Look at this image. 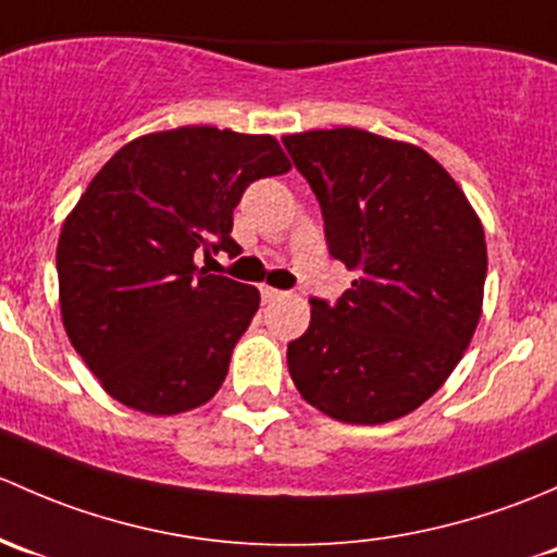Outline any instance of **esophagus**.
<instances>
[{"mask_svg": "<svg viewBox=\"0 0 557 557\" xmlns=\"http://www.w3.org/2000/svg\"><path fill=\"white\" fill-rule=\"evenodd\" d=\"M260 295H262V302H273V300H278V297H284V292L273 289V286H262Z\"/></svg>", "mask_w": 557, "mask_h": 557, "instance_id": "obj_1", "label": "esophagus"}]
</instances>
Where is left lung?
<instances>
[{"label":"left lung","mask_w":557,"mask_h":557,"mask_svg":"<svg viewBox=\"0 0 557 557\" xmlns=\"http://www.w3.org/2000/svg\"><path fill=\"white\" fill-rule=\"evenodd\" d=\"M330 255L359 276L286 348L297 392L343 423L421 407L461 362L483 311L488 249L453 176L421 147L362 128L284 136Z\"/></svg>","instance_id":"left-lung-1"}]
</instances>
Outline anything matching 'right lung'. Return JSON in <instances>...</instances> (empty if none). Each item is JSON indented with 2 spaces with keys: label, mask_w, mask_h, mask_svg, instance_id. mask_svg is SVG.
<instances>
[{
  "label": "right lung",
  "mask_w": 557,
  "mask_h": 557,
  "mask_svg": "<svg viewBox=\"0 0 557 557\" xmlns=\"http://www.w3.org/2000/svg\"><path fill=\"white\" fill-rule=\"evenodd\" d=\"M273 136L185 125L128 141L61 227V319L109 397L176 416L206 405L260 308V292L195 265L231 251L246 187L286 174Z\"/></svg>",
  "instance_id": "right-lung-1"
}]
</instances>
